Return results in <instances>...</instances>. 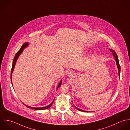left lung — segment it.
Returning a JSON list of instances; mask_svg holds the SVG:
<instances>
[{
    "instance_id": "8db88e82",
    "label": "left lung",
    "mask_w": 130,
    "mask_h": 130,
    "mask_svg": "<svg viewBox=\"0 0 130 130\" xmlns=\"http://www.w3.org/2000/svg\"><path fill=\"white\" fill-rule=\"evenodd\" d=\"M110 51L112 53V54H113V56L115 59V60L116 61V64H117V67H118V71H119V75L120 76V71H121V67H120V64H119V59H118V55L117 54H116V53L115 52V51L112 50V49H110ZM78 110H80V111H82L83 112H87V111L86 110H82V109H80L79 108H78L77 107H76L75 106H74Z\"/></svg>"
}]
</instances>
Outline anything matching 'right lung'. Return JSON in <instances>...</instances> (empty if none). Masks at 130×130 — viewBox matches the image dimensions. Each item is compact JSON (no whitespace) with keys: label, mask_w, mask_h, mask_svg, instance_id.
<instances>
[{"label":"right lung","mask_w":130,"mask_h":130,"mask_svg":"<svg viewBox=\"0 0 130 130\" xmlns=\"http://www.w3.org/2000/svg\"><path fill=\"white\" fill-rule=\"evenodd\" d=\"M28 45V43L27 42H26L25 43H24L23 44V45L22 46V47L21 48V49H20V50L17 52L14 56V58L13 59V62H12V68H11V73H10V78H11V84H12V72H13V69L14 68V67H15V63H16V62L19 58V57L20 56V55L22 54V53L24 51V49L25 48H26V47H27V46ZM62 84V80H61V81L60 82L59 84H58V86H57V89L60 86V85H61ZM54 100H53V101L52 102V103L51 104H50L49 105L46 106H44V107H31V106H29L28 105H26V104H25L26 106L28 108H31V109H35V110H44V109H47L49 107H50L51 106H52V104L54 103Z\"/></svg>","instance_id":"obj_1"}]
</instances>
